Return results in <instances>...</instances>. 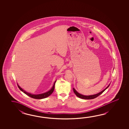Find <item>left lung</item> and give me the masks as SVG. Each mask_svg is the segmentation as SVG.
Listing matches in <instances>:
<instances>
[{
  "mask_svg": "<svg viewBox=\"0 0 129 129\" xmlns=\"http://www.w3.org/2000/svg\"><path fill=\"white\" fill-rule=\"evenodd\" d=\"M109 86L110 84L108 85L107 87L105 89H104L102 91V92H100L99 93L96 94H93V95H89V96H87V95L85 96V95H82V94H80V93H78L77 92V91L76 90L74 89V88H73V91H74V93L76 94V95L78 97H79L80 98H81V99H86V100H90V99H94V98H96L97 97L99 96L100 94H101L102 93H103V92L107 88H108V87H109Z\"/></svg>",
  "mask_w": 129,
  "mask_h": 129,
  "instance_id": "obj_1",
  "label": "left lung"
}]
</instances>
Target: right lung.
Wrapping results in <instances>:
<instances>
[{
	"label": "right lung",
	"mask_w": 129,
	"mask_h": 129,
	"mask_svg": "<svg viewBox=\"0 0 129 129\" xmlns=\"http://www.w3.org/2000/svg\"><path fill=\"white\" fill-rule=\"evenodd\" d=\"M56 82V81H55L54 83V84H53V87H52V88H51V89L50 90L48 91L47 92H46V93H42V94H31V93H27V92H26V91L23 90L21 87H20L18 85V84H17V86H18V87L19 88L20 90L22 91V92H23L24 93H25L26 94H27V95L29 96V97H31V98H32L36 99H44V98H47V97H48V96L50 95L52 93V92H53L54 89V86H55V84Z\"/></svg>",
	"instance_id": "add662e5"
}]
</instances>
